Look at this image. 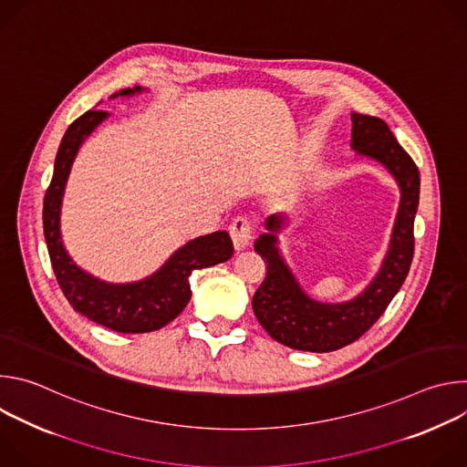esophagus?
I'll use <instances>...</instances> for the list:
<instances>
[{
    "mask_svg": "<svg viewBox=\"0 0 467 467\" xmlns=\"http://www.w3.org/2000/svg\"><path fill=\"white\" fill-rule=\"evenodd\" d=\"M229 233H231V238H233V244L236 249H244L249 242H251V234H253V227H251V222L244 216H238L231 227H229Z\"/></svg>",
    "mask_w": 467,
    "mask_h": 467,
    "instance_id": "esophagus-1",
    "label": "esophagus"
}]
</instances>
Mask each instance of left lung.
<instances>
[{"label": "left lung", "mask_w": 467, "mask_h": 467, "mask_svg": "<svg viewBox=\"0 0 467 467\" xmlns=\"http://www.w3.org/2000/svg\"><path fill=\"white\" fill-rule=\"evenodd\" d=\"M351 150L380 164L401 190L388 251L375 277L355 297L325 303L310 297L296 279L279 249L285 214L265 220V233L254 240V251L268 262L264 283L253 296V312L279 344L310 353H328L358 340L384 314L403 286L414 256V220L420 205V171L399 146L384 119L351 112Z\"/></svg>", "instance_id": "obj_1"}]
</instances>
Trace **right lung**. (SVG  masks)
Returning a JSON list of instances; mask_svg holds the SVG:
<instances>
[{
    "label": "right lung",
    "mask_w": 467,
    "mask_h": 467,
    "mask_svg": "<svg viewBox=\"0 0 467 467\" xmlns=\"http://www.w3.org/2000/svg\"><path fill=\"white\" fill-rule=\"evenodd\" d=\"M146 90L142 87L123 88L110 99L130 98ZM107 118L109 114L103 110H88L66 129L44 197V236L58 286L74 310L110 330L140 335L159 330L175 319L192 297L188 281L192 272L229 260L234 247L227 231L197 236L173 251L155 274L135 283H107L79 268L62 242V197L79 148Z\"/></svg>",
    "instance_id": "right-lung-1"
}]
</instances>
